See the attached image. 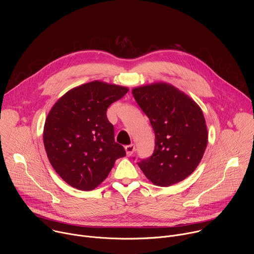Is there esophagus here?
<instances>
[{
  "mask_svg": "<svg viewBox=\"0 0 254 254\" xmlns=\"http://www.w3.org/2000/svg\"><path fill=\"white\" fill-rule=\"evenodd\" d=\"M126 149V153L127 156H131L133 154V152L135 151V146L133 143H130V144H127V146L125 147Z\"/></svg>",
  "mask_w": 254,
  "mask_h": 254,
  "instance_id": "34e87169",
  "label": "esophagus"
}]
</instances>
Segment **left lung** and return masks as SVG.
<instances>
[{"label": "left lung", "instance_id": "left-lung-1", "mask_svg": "<svg viewBox=\"0 0 254 254\" xmlns=\"http://www.w3.org/2000/svg\"><path fill=\"white\" fill-rule=\"evenodd\" d=\"M134 99L156 135L154 154L137 163L151 182L169 187L190 176L205 153L208 130L200 106L167 82L134 87Z\"/></svg>", "mask_w": 254, "mask_h": 254}]
</instances>
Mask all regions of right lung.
Segmentation results:
<instances>
[{
	"mask_svg": "<svg viewBox=\"0 0 254 254\" xmlns=\"http://www.w3.org/2000/svg\"><path fill=\"white\" fill-rule=\"evenodd\" d=\"M127 91L126 86L94 80L70 89L52 106L44 125V147L53 169L71 187L95 189L126 156L115 141L106 111Z\"/></svg>",
	"mask_w": 254,
	"mask_h": 254,
	"instance_id": "add662e5",
	"label": "right lung"
}]
</instances>
